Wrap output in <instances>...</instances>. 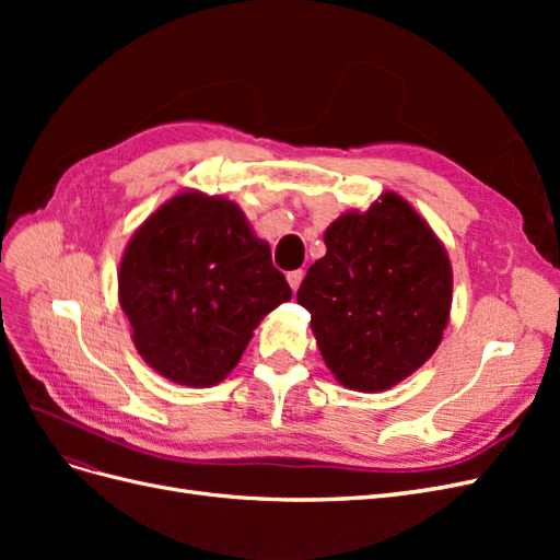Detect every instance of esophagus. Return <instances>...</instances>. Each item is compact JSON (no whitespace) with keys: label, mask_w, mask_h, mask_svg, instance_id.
Masks as SVG:
<instances>
[{"label":"esophagus","mask_w":560,"mask_h":560,"mask_svg":"<svg viewBox=\"0 0 560 560\" xmlns=\"http://www.w3.org/2000/svg\"><path fill=\"white\" fill-rule=\"evenodd\" d=\"M301 280H303V270H290V273H287V282H290L292 292H296V290H299Z\"/></svg>","instance_id":"obj_1"}]
</instances>
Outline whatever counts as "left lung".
Wrapping results in <instances>:
<instances>
[{"label":"left lung","mask_w":560,"mask_h":560,"mask_svg":"<svg viewBox=\"0 0 560 560\" xmlns=\"http://www.w3.org/2000/svg\"><path fill=\"white\" fill-rule=\"evenodd\" d=\"M325 245L296 294L322 358L350 389L393 387L442 341L453 292L446 249L397 194L338 217Z\"/></svg>","instance_id":"1"}]
</instances>
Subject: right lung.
Returning a JSON list of instances; mask_svg holds the SVG:
<instances>
[{
  "instance_id": "obj_1",
  "label": "right lung",
  "mask_w": 560,
  "mask_h": 560,
  "mask_svg": "<svg viewBox=\"0 0 560 560\" xmlns=\"http://www.w3.org/2000/svg\"><path fill=\"white\" fill-rule=\"evenodd\" d=\"M292 299L270 247L226 198L179 194L135 231L118 301L151 369L179 385L229 376L259 319Z\"/></svg>"
}]
</instances>
